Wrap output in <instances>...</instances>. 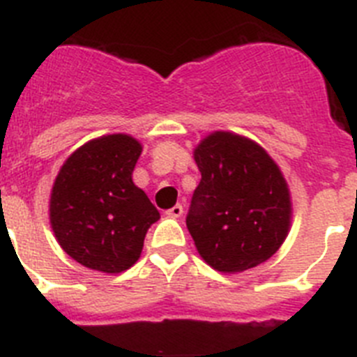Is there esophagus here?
Instances as JSON below:
<instances>
[{"label": "esophagus", "mask_w": 357, "mask_h": 357, "mask_svg": "<svg viewBox=\"0 0 357 357\" xmlns=\"http://www.w3.org/2000/svg\"><path fill=\"white\" fill-rule=\"evenodd\" d=\"M165 215L172 217V219H178V217L183 215V206H181V204H176V206H172L170 210H167Z\"/></svg>", "instance_id": "1"}]
</instances>
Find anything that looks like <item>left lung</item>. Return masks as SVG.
<instances>
[{
  "mask_svg": "<svg viewBox=\"0 0 357 357\" xmlns=\"http://www.w3.org/2000/svg\"><path fill=\"white\" fill-rule=\"evenodd\" d=\"M201 181L187 215L197 253L221 273L271 259L284 244L293 203L280 167L246 136L213 131L194 149Z\"/></svg>",
  "mask_w": 357,
  "mask_h": 357,
  "instance_id": "left-lung-1",
  "label": "left lung"
}]
</instances>
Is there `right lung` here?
I'll return each instance as SVG.
<instances>
[{
    "label": "right lung",
    "instance_id": "1",
    "mask_svg": "<svg viewBox=\"0 0 357 357\" xmlns=\"http://www.w3.org/2000/svg\"><path fill=\"white\" fill-rule=\"evenodd\" d=\"M142 144L131 135H104L66 158L50 194V225L59 246L79 264L122 273L136 264L151 225L160 219L132 183Z\"/></svg>",
    "mask_w": 357,
    "mask_h": 357
}]
</instances>
